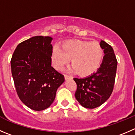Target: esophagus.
<instances>
[{"instance_id": "obj_1", "label": "esophagus", "mask_w": 135, "mask_h": 135, "mask_svg": "<svg viewBox=\"0 0 135 135\" xmlns=\"http://www.w3.org/2000/svg\"><path fill=\"white\" fill-rule=\"evenodd\" d=\"M65 79H66V80H68V79H72V78H73V77L70 76L65 74Z\"/></svg>"}]
</instances>
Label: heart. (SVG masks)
<instances>
[{"mask_svg":"<svg viewBox=\"0 0 135 135\" xmlns=\"http://www.w3.org/2000/svg\"><path fill=\"white\" fill-rule=\"evenodd\" d=\"M103 57V51L96 42L80 40H69L64 42L61 49L54 48L51 59L54 67L61 70L69 62L80 76H88L95 73L99 68Z\"/></svg>","mask_w":135,"mask_h":135,"instance_id":"heart-1","label":"heart"}]
</instances>
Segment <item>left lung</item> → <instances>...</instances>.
Instances as JSON below:
<instances>
[{
    "label": "left lung",
    "instance_id": "8db88e82",
    "mask_svg": "<svg viewBox=\"0 0 135 135\" xmlns=\"http://www.w3.org/2000/svg\"><path fill=\"white\" fill-rule=\"evenodd\" d=\"M99 45L105 55L96 73L84 78H74L77 85L76 99L82 106L88 109L100 106L108 100L115 80L117 61L114 51L102 40Z\"/></svg>",
    "mask_w": 135,
    "mask_h": 135
}]
</instances>
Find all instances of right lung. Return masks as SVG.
<instances>
[{
	"mask_svg": "<svg viewBox=\"0 0 135 135\" xmlns=\"http://www.w3.org/2000/svg\"><path fill=\"white\" fill-rule=\"evenodd\" d=\"M52 40L49 36H35L20 43L10 61L18 97L33 110L49 108L65 81L64 75L51 66Z\"/></svg>",
	"mask_w": 135,
	"mask_h": 135,
	"instance_id": "1",
	"label": "right lung"
}]
</instances>
